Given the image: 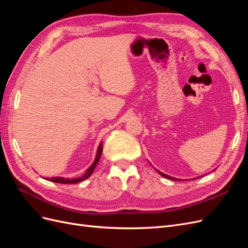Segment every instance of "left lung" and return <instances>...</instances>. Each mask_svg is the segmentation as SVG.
Returning a JSON list of instances; mask_svg holds the SVG:
<instances>
[{
    "label": "left lung",
    "mask_w": 248,
    "mask_h": 248,
    "mask_svg": "<svg viewBox=\"0 0 248 248\" xmlns=\"http://www.w3.org/2000/svg\"><path fill=\"white\" fill-rule=\"evenodd\" d=\"M157 171L159 172V174L162 176V177H164V178H168V179H170V180H174V181H181V180L180 179H177V178H174V177H170V176H169V175H166V174H163V172H161V171H159L158 170H156ZM194 179H197V178H194Z\"/></svg>",
    "instance_id": "1"
}]
</instances>
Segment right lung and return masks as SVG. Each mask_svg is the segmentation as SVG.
Instances as JSON below:
<instances>
[{
	"instance_id": "1",
	"label": "right lung",
	"mask_w": 248,
	"mask_h": 248,
	"mask_svg": "<svg viewBox=\"0 0 248 248\" xmlns=\"http://www.w3.org/2000/svg\"><path fill=\"white\" fill-rule=\"evenodd\" d=\"M102 153V141L99 144L98 148H97V153L95 156V159L93 161V163L90 166L87 170L85 171V174H82L80 177L78 178H64V177H52V178H44L46 180H48V181L51 182H56V183H61V184H76L78 183L80 181H84V180L88 179L90 176L93 174V171L97 166V163H98L99 159H100V156Z\"/></svg>"
}]
</instances>
